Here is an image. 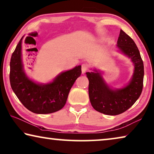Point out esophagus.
<instances>
[{
  "mask_svg": "<svg viewBox=\"0 0 154 154\" xmlns=\"http://www.w3.org/2000/svg\"><path fill=\"white\" fill-rule=\"evenodd\" d=\"M88 69V66L87 64H83L82 65V72L83 74H84V73L87 71Z\"/></svg>",
  "mask_w": 154,
  "mask_h": 154,
  "instance_id": "1",
  "label": "esophagus"
}]
</instances>
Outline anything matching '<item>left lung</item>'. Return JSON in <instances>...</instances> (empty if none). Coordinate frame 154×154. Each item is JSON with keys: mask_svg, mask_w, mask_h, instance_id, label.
<instances>
[{"mask_svg": "<svg viewBox=\"0 0 154 154\" xmlns=\"http://www.w3.org/2000/svg\"><path fill=\"white\" fill-rule=\"evenodd\" d=\"M116 46L122 53L130 58L134 66L132 77L127 86L122 88L112 89L104 81L98 70L86 72L92 106L95 110L111 116L123 113L132 106L141 94L143 87V62L135 42L121 30Z\"/></svg>", "mask_w": 154, "mask_h": 154, "instance_id": "1", "label": "left lung"}]
</instances>
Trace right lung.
I'll return each mask as SVG.
<instances>
[{
  "label": "right lung",
  "mask_w": 154,
  "mask_h": 154,
  "mask_svg": "<svg viewBox=\"0 0 154 154\" xmlns=\"http://www.w3.org/2000/svg\"><path fill=\"white\" fill-rule=\"evenodd\" d=\"M23 37L11 55L9 74L11 88L23 106L33 113L50 114L60 110L66 103L75 80L82 74V66L61 72L48 84H37L24 71L22 60Z\"/></svg>",
  "instance_id": "1"
}]
</instances>
